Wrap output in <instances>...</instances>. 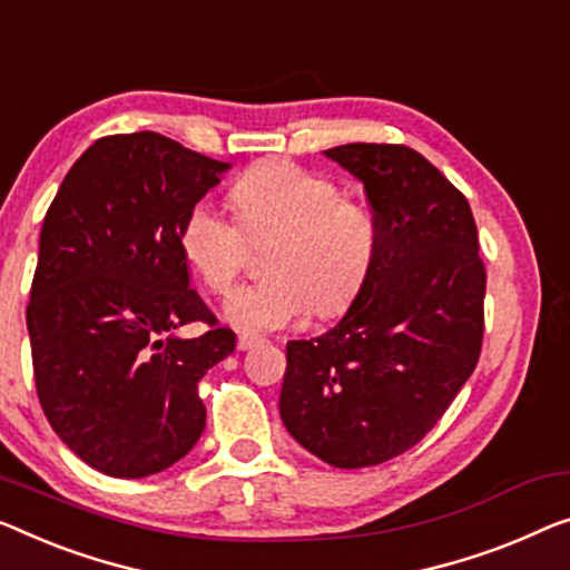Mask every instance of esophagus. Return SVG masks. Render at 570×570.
Listing matches in <instances>:
<instances>
[{"label":"esophagus","mask_w":570,"mask_h":570,"mask_svg":"<svg viewBox=\"0 0 570 570\" xmlns=\"http://www.w3.org/2000/svg\"><path fill=\"white\" fill-rule=\"evenodd\" d=\"M258 343H261L258 335H240L237 337V351H250V347Z\"/></svg>","instance_id":"1"}]
</instances>
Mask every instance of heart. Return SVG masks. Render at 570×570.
I'll return each mask as SVG.
<instances>
[{
	"label": "heart",
	"mask_w": 570,
	"mask_h": 570,
	"mask_svg": "<svg viewBox=\"0 0 570 570\" xmlns=\"http://www.w3.org/2000/svg\"><path fill=\"white\" fill-rule=\"evenodd\" d=\"M235 219L215 204L186 212L178 245L212 294H227L248 258V243L274 237L263 256L266 278L227 299L225 317L245 333L296 325L309 309L330 317L361 294L376 261L379 227L333 178L292 160H268L230 189Z\"/></svg>",
	"instance_id": "b5f03b06"
}]
</instances>
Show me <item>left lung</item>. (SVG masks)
<instances>
[{
	"instance_id": "1",
	"label": "left lung",
	"mask_w": 570,
	"mask_h": 570,
	"mask_svg": "<svg viewBox=\"0 0 570 570\" xmlns=\"http://www.w3.org/2000/svg\"><path fill=\"white\" fill-rule=\"evenodd\" d=\"M366 189L368 282L330 333L288 340L278 410L335 469L392 461L435 428L479 363L487 268L463 191L399 142L325 150Z\"/></svg>"
}]
</instances>
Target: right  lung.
<instances>
[{"instance_id":"right-lung-1","label":"right lung","mask_w":570,"mask_h":570,"mask_svg":"<svg viewBox=\"0 0 570 570\" xmlns=\"http://www.w3.org/2000/svg\"><path fill=\"white\" fill-rule=\"evenodd\" d=\"M225 168L158 132L107 135L42 219L28 302L38 399L56 435L115 479L189 453L207 424L199 381L235 351L178 245L186 212ZM184 324L205 333L178 338Z\"/></svg>"}]
</instances>
